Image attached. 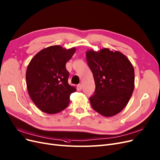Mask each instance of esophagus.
Masks as SVG:
<instances>
[{"mask_svg":"<svg viewBox=\"0 0 160 160\" xmlns=\"http://www.w3.org/2000/svg\"><path fill=\"white\" fill-rule=\"evenodd\" d=\"M78 87L79 90H81L82 88V83H79V84L78 85Z\"/></svg>","mask_w":160,"mask_h":160,"instance_id":"1","label":"esophagus"}]
</instances>
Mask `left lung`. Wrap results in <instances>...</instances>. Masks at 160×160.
<instances>
[{
    "instance_id": "1",
    "label": "left lung",
    "mask_w": 160,
    "mask_h": 160,
    "mask_svg": "<svg viewBox=\"0 0 160 160\" xmlns=\"http://www.w3.org/2000/svg\"><path fill=\"white\" fill-rule=\"evenodd\" d=\"M87 62L95 82L92 108L104 117L114 116L128 104L134 89V70L124 54L104 48L89 50Z\"/></svg>"
}]
</instances>
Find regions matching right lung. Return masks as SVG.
I'll return each mask as SVG.
<instances>
[{
  "label": "right lung",
  "mask_w": 160,
  "mask_h": 160,
  "mask_svg": "<svg viewBox=\"0 0 160 160\" xmlns=\"http://www.w3.org/2000/svg\"><path fill=\"white\" fill-rule=\"evenodd\" d=\"M75 52V48L66 49L60 46H49L38 52L28 66V92L42 112L56 114L69 105V97L76 88L68 83L65 64Z\"/></svg>",
  "instance_id": "right-lung-1"
}]
</instances>
